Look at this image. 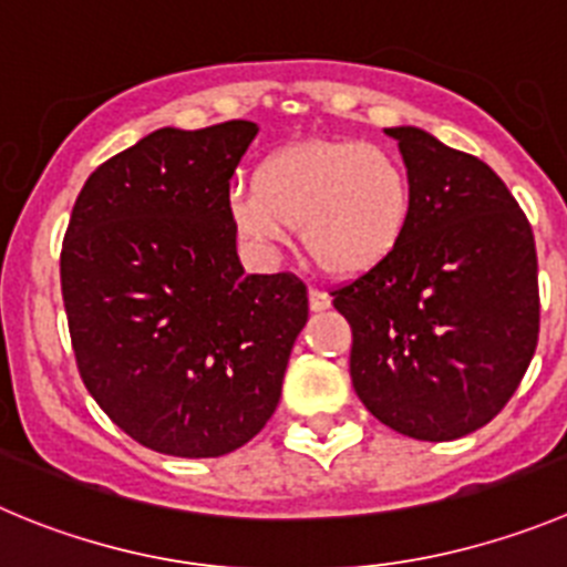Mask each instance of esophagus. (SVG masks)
<instances>
[{
	"mask_svg": "<svg viewBox=\"0 0 567 567\" xmlns=\"http://www.w3.org/2000/svg\"><path fill=\"white\" fill-rule=\"evenodd\" d=\"M308 299H310V310H313V313H321V310H327L332 305L330 293H324V290H319V288H310Z\"/></svg>",
	"mask_w": 567,
	"mask_h": 567,
	"instance_id": "esophagus-1",
	"label": "esophagus"
}]
</instances>
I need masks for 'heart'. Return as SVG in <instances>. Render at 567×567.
<instances>
[{"instance_id":"b5f03b06","label":"heart","mask_w":567,"mask_h":567,"mask_svg":"<svg viewBox=\"0 0 567 567\" xmlns=\"http://www.w3.org/2000/svg\"><path fill=\"white\" fill-rule=\"evenodd\" d=\"M231 224L254 248H277L301 229L316 266L341 277L372 271L403 240L411 182L389 151L313 140L279 147L229 195Z\"/></svg>"}]
</instances>
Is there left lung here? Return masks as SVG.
I'll use <instances>...</instances> for the list:
<instances>
[{
	"label": "left lung",
	"mask_w": 567,
	"mask_h": 567,
	"mask_svg": "<svg viewBox=\"0 0 567 567\" xmlns=\"http://www.w3.org/2000/svg\"><path fill=\"white\" fill-rule=\"evenodd\" d=\"M385 134L409 171V226L332 305L352 327L361 403L403 436L451 442L498 416L532 363L537 248L489 164L411 125Z\"/></svg>",
	"instance_id": "8db88e82"
}]
</instances>
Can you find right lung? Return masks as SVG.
I'll return each mask as SVG.
<instances>
[{
    "label": "right lung",
    "instance_id": "right-lung-1",
    "mask_svg": "<svg viewBox=\"0 0 567 567\" xmlns=\"http://www.w3.org/2000/svg\"><path fill=\"white\" fill-rule=\"evenodd\" d=\"M248 120L158 128L83 184L61 248L72 349L89 394L156 453L215 458L257 436L308 324L293 274H246L229 182Z\"/></svg>",
    "mask_w": 567,
    "mask_h": 567
}]
</instances>
